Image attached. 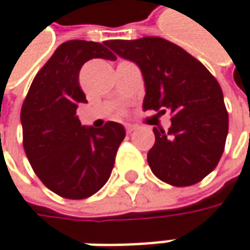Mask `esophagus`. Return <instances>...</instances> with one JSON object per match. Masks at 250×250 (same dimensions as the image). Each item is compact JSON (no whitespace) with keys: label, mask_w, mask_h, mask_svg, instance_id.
<instances>
[{"label":"esophagus","mask_w":250,"mask_h":250,"mask_svg":"<svg viewBox=\"0 0 250 250\" xmlns=\"http://www.w3.org/2000/svg\"><path fill=\"white\" fill-rule=\"evenodd\" d=\"M134 128H136V127H134V125H125V131H127V133H131V131H133V130H134Z\"/></svg>","instance_id":"esophagus-1"}]
</instances>
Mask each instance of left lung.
Returning a JSON list of instances; mask_svg holds the SVG:
<instances>
[{
	"instance_id": "8db88e82",
	"label": "left lung",
	"mask_w": 250,
	"mask_h": 250,
	"mask_svg": "<svg viewBox=\"0 0 250 250\" xmlns=\"http://www.w3.org/2000/svg\"><path fill=\"white\" fill-rule=\"evenodd\" d=\"M119 56L141 69L144 110L171 113V127H154L155 143L147 154L161 181L188 187L205 178L221 160L228 136L222 89L211 72L181 46L158 37L107 41Z\"/></svg>"
}]
</instances>
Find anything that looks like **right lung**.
<instances>
[{
    "mask_svg": "<svg viewBox=\"0 0 250 250\" xmlns=\"http://www.w3.org/2000/svg\"><path fill=\"white\" fill-rule=\"evenodd\" d=\"M95 58L114 61L104 45L67 41L58 46L32 82L21 109L25 154L38 178L55 194L83 199L107 183L125 127L81 125L76 109L86 103L79 84L82 66Z\"/></svg>",
    "mask_w": 250,
    "mask_h": 250,
    "instance_id": "add662e5",
    "label": "right lung"
}]
</instances>
